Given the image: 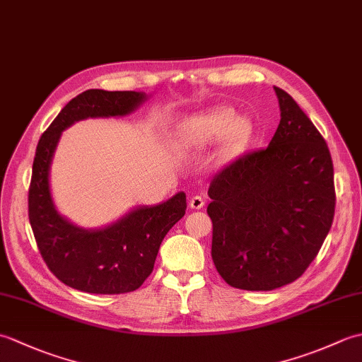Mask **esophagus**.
<instances>
[{
    "instance_id": "obj_1",
    "label": "esophagus",
    "mask_w": 362,
    "mask_h": 362,
    "mask_svg": "<svg viewBox=\"0 0 362 362\" xmlns=\"http://www.w3.org/2000/svg\"><path fill=\"white\" fill-rule=\"evenodd\" d=\"M204 205H205V201H204L202 196L194 194V196L189 197V206H191V209H193V210H201Z\"/></svg>"
}]
</instances>
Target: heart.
Returning a JSON list of instances; mask_svg holds the SVG:
<instances>
[{"instance_id": "heart-1", "label": "heart", "mask_w": 362, "mask_h": 362, "mask_svg": "<svg viewBox=\"0 0 362 362\" xmlns=\"http://www.w3.org/2000/svg\"><path fill=\"white\" fill-rule=\"evenodd\" d=\"M227 134V149H233L244 143L247 136L245 122L235 118V113L227 109L214 110L204 117L196 118L183 135L182 143L191 149H201L216 141L218 138Z\"/></svg>"}]
</instances>
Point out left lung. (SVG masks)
Instances as JSON below:
<instances>
[{"mask_svg": "<svg viewBox=\"0 0 362 362\" xmlns=\"http://www.w3.org/2000/svg\"><path fill=\"white\" fill-rule=\"evenodd\" d=\"M280 124L267 148L244 152L213 177L211 258L236 289L272 291L308 269L334 218V173L316 126L274 87Z\"/></svg>", "mask_w": 362, "mask_h": 362, "instance_id": "obj_1", "label": "left lung"}]
</instances>
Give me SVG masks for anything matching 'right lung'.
<instances>
[{
  "label": "right lung",
  "mask_w": 362,
  "mask_h": 362,
  "mask_svg": "<svg viewBox=\"0 0 362 362\" xmlns=\"http://www.w3.org/2000/svg\"><path fill=\"white\" fill-rule=\"evenodd\" d=\"M144 98L136 91L87 90L60 110L38 140L28 196L29 222L46 266L66 286L90 294L138 289L151 275L169 228L185 214V193L136 209L104 230L76 227L54 209L48 174L62 130L79 119L122 117Z\"/></svg>",
  "instance_id": "1"
}]
</instances>
